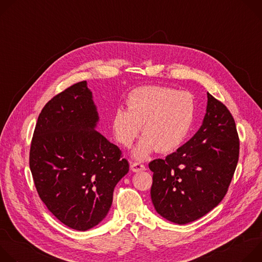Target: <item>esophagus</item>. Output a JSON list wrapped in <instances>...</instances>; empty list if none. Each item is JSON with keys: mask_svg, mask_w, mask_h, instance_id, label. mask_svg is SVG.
<instances>
[{"mask_svg": "<svg viewBox=\"0 0 262 262\" xmlns=\"http://www.w3.org/2000/svg\"><path fill=\"white\" fill-rule=\"evenodd\" d=\"M130 170H132L133 172L138 173V172L145 171V170H146V167H145L143 164H141V163H133V164L130 165Z\"/></svg>", "mask_w": 262, "mask_h": 262, "instance_id": "1", "label": "esophagus"}]
</instances>
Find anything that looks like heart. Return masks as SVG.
Returning <instances> with one entry per match:
<instances>
[{"instance_id":"b5f03b06","label":"heart","mask_w":262,"mask_h":262,"mask_svg":"<svg viewBox=\"0 0 262 262\" xmlns=\"http://www.w3.org/2000/svg\"><path fill=\"white\" fill-rule=\"evenodd\" d=\"M127 108L119 106L112 118L116 140L129 146L141 130L144 135L134 148L136 159H145L157 149L169 152L188 137L196 116L194 96L186 91L160 86H143L129 92Z\"/></svg>"}]
</instances>
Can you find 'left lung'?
Here are the masks:
<instances>
[{
    "instance_id": "8db88e82",
    "label": "left lung",
    "mask_w": 262,
    "mask_h": 262,
    "mask_svg": "<svg viewBox=\"0 0 262 262\" xmlns=\"http://www.w3.org/2000/svg\"><path fill=\"white\" fill-rule=\"evenodd\" d=\"M239 155L236 126L229 110L207 93L198 132L165 160L149 163L151 200L157 212L179 225L196 221L226 195Z\"/></svg>"
}]
</instances>
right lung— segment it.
Returning <instances> with one entry per match:
<instances>
[{"instance_id": "1", "label": "right lung", "mask_w": 262, "mask_h": 262, "mask_svg": "<svg viewBox=\"0 0 262 262\" xmlns=\"http://www.w3.org/2000/svg\"><path fill=\"white\" fill-rule=\"evenodd\" d=\"M99 116L87 82L72 85L42 108L30 149L36 190L64 225L89 230L105 217L128 172L120 149L96 130Z\"/></svg>"}]
</instances>
